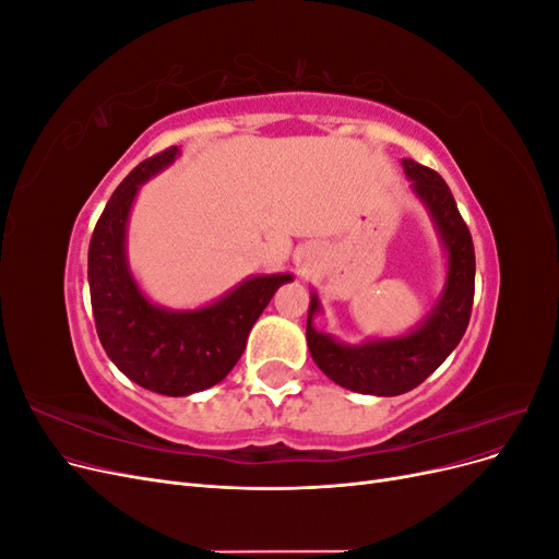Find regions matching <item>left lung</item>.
I'll use <instances>...</instances> for the list:
<instances>
[{"label":"left lung","instance_id":"8db88e82","mask_svg":"<svg viewBox=\"0 0 559 559\" xmlns=\"http://www.w3.org/2000/svg\"><path fill=\"white\" fill-rule=\"evenodd\" d=\"M403 170L413 179L415 193L425 200L448 247V282L433 312L408 335L349 347L314 331L312 314L319 310V300L314 294L310 300L308 347L314 364L335 384L359 394L399 396L425 382L460 345L476 292V251L448 183L431 167L411 158L403 160Z\"/></svg>","mask_w":559,"mask_h":559}]
</instances>
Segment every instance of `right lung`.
<instances>
[{
	"mask_svg": "<svg viewBox=\"0 0 559 559\" xmlns=\"http://www.w3.org/2000/svg\"><path fill=\"white\" fill-rule=\"evenodd\" d=\"M177 146L146 158L118 183L99 214L88 247V284L95 329L107 357L123 376L165 396H186L222 382L242 357L247 335L270 298L292 275H263L193 312L151 306L130 277L126 224L140 186L170 165Z\"/></svg>",
	"mask_w": 559,
	"mask_h": 559,
	"instance_id": "1",
	"label": "right lung"
}]
</instances>
